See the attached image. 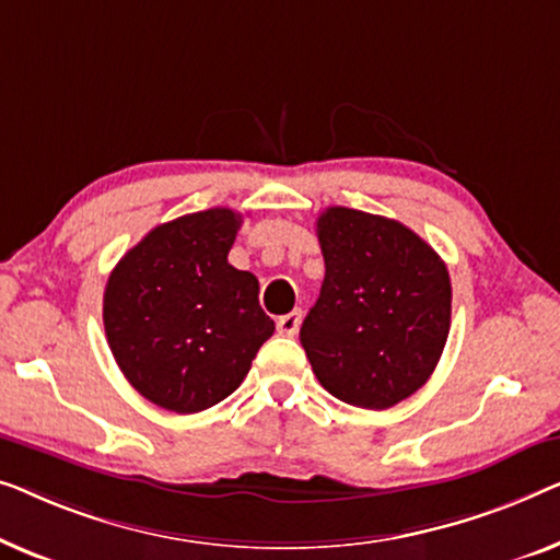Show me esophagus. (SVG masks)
I'll use <instances>...</instances> for the list:
<instances>
[{
  "instance_id": "1",
  "label": "esophagus",
  "mask_w": 560,
  "mask_h": 560,
  "mask_svg": "<svg viewBox=\"0 0 560 560\" xmlns=\"http://www.w3.org/2000/svg\"><path fill=\"white\" fill-rule=\"evenodd\" d=\"M299 325H302V312H299V310L289 312V314H281L279 322H277L281 335H296Z\"/></svg>"
}]
</instances>
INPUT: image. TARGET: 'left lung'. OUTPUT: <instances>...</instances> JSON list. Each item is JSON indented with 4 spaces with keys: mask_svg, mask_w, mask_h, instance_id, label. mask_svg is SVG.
<instances>
[{
    "mask_svg": "<svg viewBox=\"0 0 560 560\" xmlns=\"http://www.w3.org/2000/svg\"><path fill=\"white\" fill-rule=\"evenodd\" d=\"M325 281L302 348L325 390L383 411L434 373L452 325V281L427 241L398 220L352 208L317 218Z\"/></svg>",
    "mask_w": 560,
    "mask_h": 560,
    "instance_id": "1",
    "label": "left lung"
}]
</instances>
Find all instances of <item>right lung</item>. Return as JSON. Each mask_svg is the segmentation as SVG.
Returning <instances> with one entry per match:
<instances>
[{
  "instance_id": "right-lung-1",
  "label": "right lung",
  "mask_w": 560,
  "mask_h": 560,
  "mask_svg": "<svg viewBox=\"0 0 560 560\" xmlns=\"http://www.w3.org/2000/svg\"><path fill=\"white\" fill-rule=\"evenodd\" d=\"M238 228L231 208L170 220L108 277L104 327L116 365L167 411L198 413L231 396L273 335L258 279L228 264Z\"/></svg>"
}]
</instances>
